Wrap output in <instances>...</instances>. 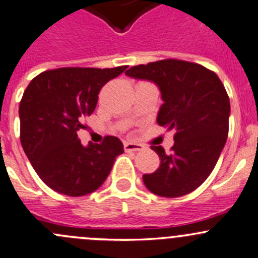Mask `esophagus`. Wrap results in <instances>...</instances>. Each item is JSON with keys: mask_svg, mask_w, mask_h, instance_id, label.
<instances>
[{"mask_svg": "<svg viewBox=\"0 0 258 258\" xmlns=\"http://www.w3.org/2000/svg\"><path fill=\"white\" fill-rule=\"evenodd\" d=\"M144 147L142 144H137V143L124 142V150L125 151H142Z\"/></svg>", "mask_w": 258, "mask_h": 258, "instance_id": "1", "label": "esophagus"}]
</instances>
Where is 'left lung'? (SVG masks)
<instances>
[{
	"mask_svg": "<svg viewBox=\"0 0 258 258\" xmlns=\"http://www.w3.org/2000/svg\"><path fill=\"white\" fill-rule=\"evenodd\" d=\"M125 74L159 87L164 103L156 121L175 132L170 154L151 147L160 166L143 175L145 186L163 198L186 195L208 179L226 144L230 99L224 84L215 72L180 59L135 66Z\"/></svg>",
	"mask_w": 258,
	"mask_h": 258,
	"instance_id": "1",
	"label": "left lung"
}]
</instances>
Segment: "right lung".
I'll use <instances>...</instances> for the list:
<instances>
[{
  "label": "right lung",
  "instance_id": "obj_1",
  "mask_svg": "<svg viewBox=\"0 0 258 258\" xmlns=\"http://www.w3.org/2000/svg\"><path fill=\"white\" fill-rule=\"evenodd\" d=\"M68 67L42 72L20 103L21 144L42 181L68 196L88 195L102 186L123 143L105 137L83 147L77 132L97 107L105 83L126 70Z\"/></svg>",
  "mask_w": 258,
  "mask_h": 258
}]
</instances>
